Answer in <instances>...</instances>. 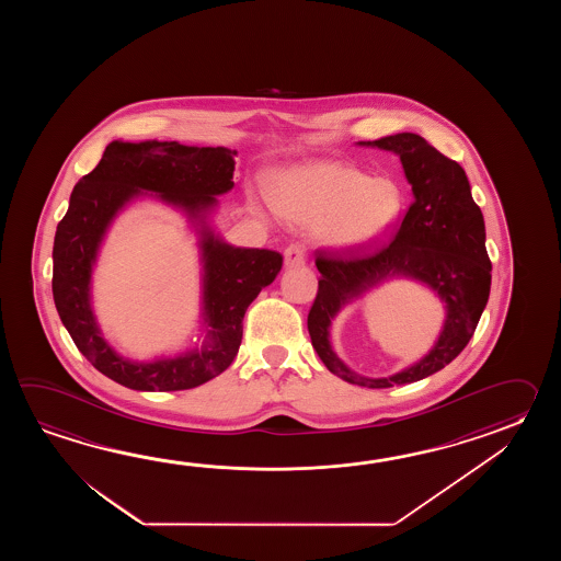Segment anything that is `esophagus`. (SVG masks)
Here are the masks:
<instances>
[{
	"instance_id": "esophagus-1",
	"label": "esophagus",
	"mask_w": 561,
	"mask_h": 561,
	"mask_svg": "<svg viewBox=\"0 0 561 561\" xmlns=\"http://www.w3.org/2000/svg\"><path fill=\"white\" fill-rule=\"evenodd\" d=\"M307 261V252L302 244H290L285 251V264L286 266H300Z\"/></svg>"
}]
</instances>
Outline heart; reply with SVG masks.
Masks as SVG:
<instances>
[{
  "label": "heart",
  "instance_id": "obj_1",
  "mask_svg": "<svg viewBox=\"0 0 561 561\" xmlns=\"http://www.w3.org/2000/svg\"><path fill=\"white\" fill-rule=\"evenodd\" d=\"M271 203L293 222L317 225L327 247L363 251L394 227L403 210V194L393 180H370L339 162H309L276 176Z\"/></svg>",
  "mask_w": 561,
  "mask_h": 561
}]
</instances>
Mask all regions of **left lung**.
<instances>
[{"label":"left lung","mask_w":561,"mask_h":561,"mask_svg":"<svg viewBox=\"0 0 561 561\" xmlns=\"http://www.w3.org/2000/svg\"><path fill=\"white\" fill-rule=\"evenodd\" d=\"M358 144L401 158L413 203L389 244L375 251H317L321 278L307 327L317 355L333 375L358 387L387 389L430 377L466 348L488 305L491 261L483 215L463 168L411 131ZM391 275H407L435 289L446 302V322L438 343L419 364L391 378L367 380L333 355L330 322L346 301Z\"/></svg>","instance_id":"8db88e82"}]
</instances>
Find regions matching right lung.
<instances>
[{"label":"right lung","mask_w":561,"mask_h":561,"mask_svg":"<svg viewBox=\"0 0 561 561\" xmlns=\"http://www.w3.org/2000/svg\"><path fill=\"white\" fill-rule=\"evenodd\" d=\"M234 154L222 146L116 140L107 144L98 167L73 186L54 239V302L80 353L112 381L134 391H184L215 379L237 357L244 312L280 273L283 256L266 249L232 247L206 225L216 196L234 186ZM140 191L184 209L199 227L204 317L209 331L203 350L150 364L122 358L107 346L89 302L91 268L106 227Z\"/></svg>","instance_id":"right-lung-1"}]
</instances>
